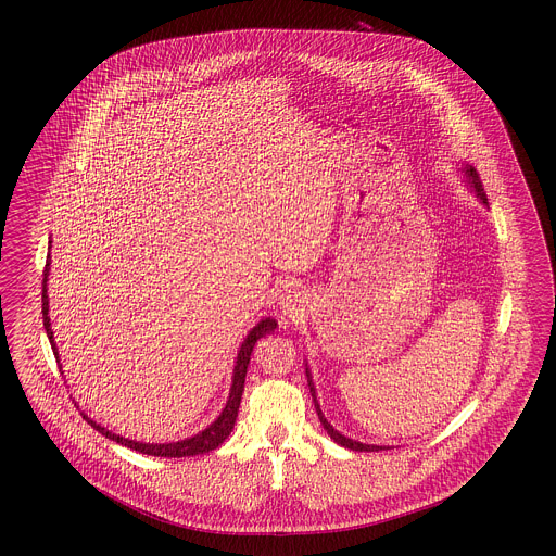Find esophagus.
<instances>
[{
  "label": "esophagus",
  "mask_w": 556,
  "mask_h": 556,
  "mask_svg": "<svg viewBox=\"0 0 556 556\" xmlns=\"http://www.w3.org/2000/svg\"><path fill=\"white\" fill-rule=\"evenodd\" d=\"M279 313H281V317L286 318V323L298 320L304 313V295L295 288L283 290V293L279 295Z\"/></svg>",
  "instance_id": "obj_1"
}]
</instances>
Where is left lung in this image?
<instances>
[{
    "mask_svg": "<svg viewBox=\"0 0 556 556\" xmlns=\"http://www.w3.org/2000/svg\"><path fill=\"white\" fill-rule=\"evenodd\" d=\"M460 173L465 175L463 179H465V184L467 187L476 193L477 198H479V202L483 204V206H488V198H485V191H483V187H481V181H479V177H477L476 170L471 168V166H460ZM306 377H308V388H311V394H313V402H315V408H317L318 421L320 425L325 427V431L329 433V438L336 442V444H340V446H344L348 450H356V452H377V450H390V446H377V444H363V442H358V440H352V438H348V435H342L338 429H333V425L329 424L327 419H325V415H323V410H320V404H318L317 400V390H315V381H313V372L308 369V363H306Z\"/></svg>",
    "mask_w": 556,
    "mask_h": 556,
    "instance_id": "left-lung-1",
    "label": "left lung"
}]
</instances>
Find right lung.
<instances>
[{
    "label": "right lung",
    "mask_w": 556,
    "mask_h": 556,
    "mask_svg": "<svg viewBox=\"0 0 556 556\" xmlns=\"http://www.w3.org/2000/svg\"><path fill=\"white\" fill-rule=\"evenodd\" d=\"M52 243V241H50ZM50 265H52V258L48 256V263H46V270H43V295H41V302H43V327H46V333L50 338V344H52L53 354L55 358L60 361L58 356V348L53 342L52 320H50V298H48V275H50ZM277 329V320L273 317L261 318L256 323V327L250 329V333L245 336V340L241 342L238 350V358H236V367H233V377H231V390H229V397H227V404L225 408L220 410V415L212 421L206 429L198 431L195 435L186 438V440H179V442H168V444H146V442H135L129 438H123V435H116L112 431H108L106 427H102L100 424H96L91 417L83 415V419L87 424L91 425L96 431H100L102 435H106L108 440L116 442V444H123L127 448L137 450L141 454H150V456H166V458H181V456H195V454H204V452H211V450L218 448L227 438L229 433L233 431V425L238 419L239 402H241V394H243V383H245V370L250 365V356H252V350L256 342L261 338H265L268 333H273Z\"/></svg>",
    "instance_id": "1"
}]
</instances>
